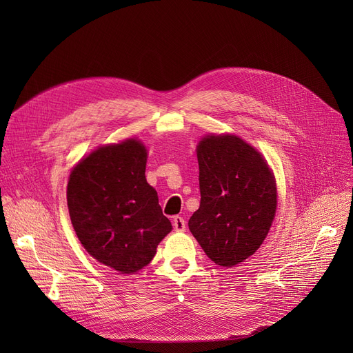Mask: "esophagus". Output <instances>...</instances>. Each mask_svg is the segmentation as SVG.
Here are the masks:
<instances>
[{
    "instance_id": "34e87169",
    "label": "esophagus",
    "mask_w": 353,
    "mask_h": 353,
    "mask_svg": "<svg viewBox=\"0 0 353 353\" xmlns=\"http://www.w3.org/2000/svg\"><path fill=\"white\" fill-rule=\"evenodd\" d=\"M173 228H174L176 232H184V230H186V221H184L183 217L176 216L173 219Z\"/></svg>"
}]
</instances>
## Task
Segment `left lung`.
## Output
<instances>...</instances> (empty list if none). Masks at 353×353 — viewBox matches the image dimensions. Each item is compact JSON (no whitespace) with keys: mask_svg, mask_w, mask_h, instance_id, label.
I'll return each instance as SVG.
<instances>
[{"mask_svg":"<svg viewBox=\"0 0 353 353\" xmlns=\"http://www.w3.org/2000/svg\"><path fill=\"white\" fill-rule=\"evenodd\" d=\"M196 153L201 199L189 229L212 262L232 268L261 248L272 228L276 179L263 154L236 134L203 136Z\"/></svg>","mask_w":353,"mask_h":353,"instance_id":"1","label":"left lung"}]
</instances>
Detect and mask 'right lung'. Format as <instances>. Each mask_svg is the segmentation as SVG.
Segmentation results:
<instances>
[{
	"label": "right lung",
	"mask_w": 353,
	"mask_h": 353,
	"mask_svg": "<svg viewBox=\"0 0 353 353\" xmlns=\"http://www.w3.org/2000/svg\"><path fill=\"white\" fill-rule=\"evenodd\" d=\"M147 156L136 137L99 145L74 164L67 184L80 243L97 262L125 274L150 263L173 229L145 180Z\"/></svg>",
	"instance_id": "right-lung-1"
}]
</instances>
